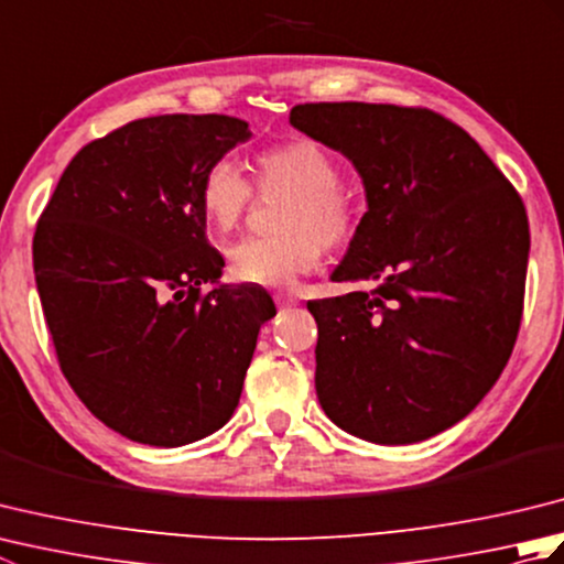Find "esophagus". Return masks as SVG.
<instances>
[{
    "label": "esophagus",
    "mask_w": 564,
    "mask_h": 564,
    "mask_svg": "<svg viewBox=\"0 0 564 564\" xmlns=\"http://www.w3.org/2000/svg\"><path fill=\"white\" fill-rule=\"evenodd\" d=\"M275 305H279V307H293V305H297V297L293 293H275Z\"/></svg>",
    "instance_id": "obj_1"
}]
</instances>
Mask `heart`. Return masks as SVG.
<instances>
[{
  "label": "heart",
  "instance_id": "obj_1",
  "mask_svg": "<svg viewBox=\"0 0 564 564\" xmlns=\"http://www.w3.org/2000/svg\"><path fill=\"white\" fill-rule=\"evenodd\" d=\"M339 164L313 140H291L257 154L261 188L291 191L279 237H247L227 249L232 279L261 289H293L319 263L322 246L349 242L356 227L351 198L339 188ZM251 186L230 160L213 162L198 186L203 218L230 232L249 206Z\"/></svg>",
  "mask_w": 564,
  "mask_h": 564
}]
</instances>
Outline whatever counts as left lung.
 <instances>
[{"instance_id":"obj_1","label":"left lung","mask_w":564,"mask_h":564,"mask_svg":"<svg viewBox=\"0 0 564 564\" xmlns=\"http://www.w3.org/2000/svg\"><path fill=\"white\" fill-rule=\"evenodd\" d=\"M291 126L354 164L368 206L332 281L376 289L307 303L322 410L382 446L436 436L480 404L517 341L531 247L523 200L434 111L301 104Z\"/></svg>"}]
</instances>
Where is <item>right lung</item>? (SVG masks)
<instances>
[{"label": "right lung", "instance_id": "obj_1", "mask_svg": "<svg viewBox=\"0 0 564 564\" xmlns=\"http://www.w3.org/2000/svg\"><path fill=\"white\" fill-rule=\"evenodd\" d=\"M251 138L223 113L140 118L82 148L33 237V271L57 361L118 434L176 448L230 422L267 291L220 283L198 186ZM200 284L214 289L203 296Z\"/></svg>", "mask_w": 564, "mask_h": 564}]
</instances>
